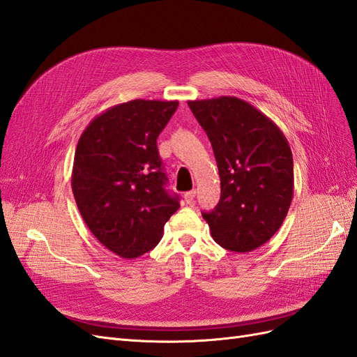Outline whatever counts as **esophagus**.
Returning a JSON list of instances; mask_svg holds the SVG:
<instances>
[{"mask_svg": "<svg viewBox=\"0 0 357 357\" xmlns=\"http://www.w3.org/2000/svg\"><path fill=\"white\" fill-rule=\"evenodd\" d=\"M195 195H197V192H195V190H189V192H186V193H185V201H186V204H192V202H193V199H195Z\"/></svg>", "mask_w": 357, "mask_h": 357, "instance_id": "34e87169", "label": "esophagus"}]
</instances>
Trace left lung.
Here are the masks:
<instances>
[{"mask_svg":"<svg viewBox=\"0 0 357 357\" xmlns=\"http://www.w3.org/2000/svg\"><path fill=\"white\" fill-rule=\"evenodd\" d=\"M207 132L220 176V201L202 213L213 240L245 253L283 225L294 198V158L271 119L235 96L189 101Z\"/></svg>","mask_w":357,"mask_h":357,"instance_id":"obj_1","label":"left lung"}]
</instances>
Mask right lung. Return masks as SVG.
Masks as SVG:
<instances>
[{"label": "right lung", "mask_w": 357, "mask_h": 357, "mask_svg": "<svg viewBox=\"0 0 357 357\" xmlns=\"http://www.w3.org/2000/svg\"><path fill=\"white\" fill-rule=\"evenodd\" d=\"M178 101L132 100L86 126L74 155L71 188L84 223L104 247L134 259L158 245L180 204L165 190L156 138Z\"/></svg>", "instance_id": "right-lung-1"}]
</instances>
